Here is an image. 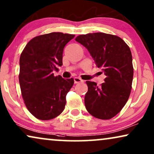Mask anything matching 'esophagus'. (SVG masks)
Masks as SVG:
<instances>
[{"label":"esophagus","mask_w":154,"mask_h":154,"mask_svg":"<svg viewBox=\"0 0 154 154\" xmlns=\"http://www.w3.org/2000/svg\"><path fill=\"white\" fill-rule=\"evenodd\" d=\"M74 82H75V84L82 83L84 82V80H82L81 78H79V77H75V78H74Z\"/></svg>","instance_id":"34e87169"}]
</instances>
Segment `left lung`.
<instances>
[{
    "label": "left lung",
    "instance_id": "1",
    "mask_svg": "<svg viewBox=\"0 0 154 154\" xmlns=\"http://www.w3.org/2000/svg\"><path fill=\"white\" fill-rule=\"evenodd\" d=\"M75 41L87 49L106 76L100 87L86 82L85 107L96 118H113L126 104L132 89L134 70L130 49L119 36L102 32L79 35Z\"/></svg>",
    "mask_w": 154,
    "mask_h": 154
}]
</instances>
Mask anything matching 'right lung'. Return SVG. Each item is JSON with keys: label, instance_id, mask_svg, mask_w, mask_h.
I'll list each match as a JSON object with an SVG mask.
<instances>
[{"label": "right lung", "instance_id": "right-lung-1", "mask_svg": "<svg viewBox=\"0 0 154 154\" xmlns=\"http://www.w3.org/2000/svg\"><path fill=\"white\" fill-rule=\"evenodd\" d=\"M74 37L73 34L61 32L36 36L21 53L19 82L22 96L29 111L39 120L56 118L64 110L74 79L55 77L53 72L62 66L63 49Z\"/></svg>", "mask_w": 154, "mask_h": 154}]
</instances>
